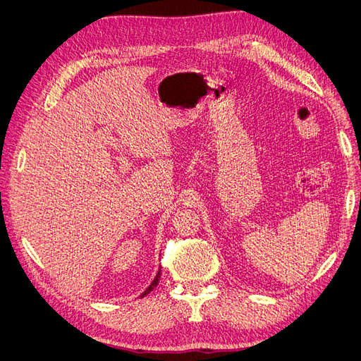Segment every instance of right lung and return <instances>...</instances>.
Listing matches in <instances>:
<instances>
[{"label":"right lung","instance_id":"add662e5","mask_svg":"<svg viewBox=\"0 0 361 361\" xmlns=\"http://www.w3.org/2000/svg\"><path fill=\"white\" fill-rule=\"evenodd\" d=\"M159 277H161V268H159V271H158V274H157V277L154 279V281H152V283H150V286H149V288H147V289H146V290H145L143 293H141V295H140V297H146V295H147V293H149L150 290H154V289L157 288V285H158V281H159Z\"/></svg>","mask_w":361,"mask_h":361}]
</instances>
